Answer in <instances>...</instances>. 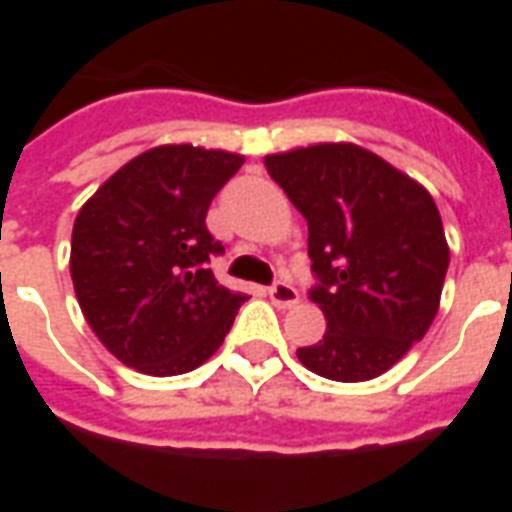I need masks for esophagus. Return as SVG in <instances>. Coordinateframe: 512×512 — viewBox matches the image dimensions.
<instances>
[{
  "label": "esophagus",
  "instance_id": "34e87169",
  "mask_svg": "<svg viewBox=\"0 0 512 512\" xmlns=\"http://www.w3.org/2000/svg\"><path fill=\"white\" fill-rule=\"evenodd\" d=\"M268 296H271V301H274L277 307H293V304L299 301V290L293 288L290 282H285V279H279V282H274V285L268 288Z\"/></svg>",
  "mask_w": 512,
  "mask_h": 512
}]
</instances>
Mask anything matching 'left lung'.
I'll list each match as a JSON object with an SVG mask.
<instances>
[{"label": "left lung", "instance_id": "8db88e82", "mask_svg": "<svg viewBox=\"0 0 512 512\" xmlns=\"http://www.w3.org/2000/svg\"><path fill=\"white\" fill-rule=\"evenodd\" d=\"M307 219L326 334L299 362L332 381H370L419 343L439 312L450 246L425 186L351 142L266 156Z\"/></svg>", "mask_w": 512, "mask_h": 512}]
</instances>
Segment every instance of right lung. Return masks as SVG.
<instances>
[{
  "label": "right lung",
  "instance_id": "add662e5",
  "mask_svg": "<svg viewBox=\"0 0 512 512\" xmlns=\"http://www.w3.org/2000/svg\"><path fill=\"white\" fill-rule=\"evenodd\" d=\"M244 156L161 145L120 167L73 222L71 279L95 337L145 376H180L216 354L246 296L208 268L224 246L205 216Z\"/></svg>",
  "mask_w": 512,
  "mask_h": 512
}]
</instances>
